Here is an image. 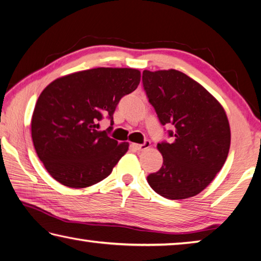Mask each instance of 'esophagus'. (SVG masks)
<instances>
[{"instance_id":"esophagus-1","label":"esophagus","mask_w":261,"mask_h":261,"mask_svg":"<svg viewBox=\"0 0 261 261\" xmlns=\"http://www.w3.org/2000/svg\"><path fill=\"white\" fill-rule=\"evenodd\" d=\"M132 147L135 148L136 150H145V149H147V148H149L150 147V142L148 141V140H146L144 144H141V145H139V144H132Z\"/></svg>"}]
</instances>
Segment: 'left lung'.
<instances>
[{
	"label": "left lung",
	"mask_w": 261,
	"mask_h": 261,
	"mask_svg": "<svg viewBox=\"0 0 261 261\" xmlns=\"http://www.w3.org/2000/svg\"><path fill=\"white\" fill-rule=\"evenodd\" d=\"M149 103L172 142L157 144L160 171L147 176L152 190L172 200L187 199L208 187L225 163L231 130L225 111L209 91L177 70L142 72Z\"/></svg>",
	"instance_id": "8db88e82"
}]
</instances>
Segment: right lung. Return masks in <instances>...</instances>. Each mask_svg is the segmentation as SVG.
I'll list each match as a JSON object with an SVG mask.
<instances>
[{
    "mask_svg": "<svg viewBox=\"0 0 261 261\" xmlns=\"http://www.w3.org/2000/svg\"><path fill=\"white\" fill-rule=\"evenodd\" d=\"M140 71L96 68L52 81L39 95L32 117V138L39 160L56 181L87 188L109 176L129 149L98 122L113 114L122 97L137 89ZM112 127L110 126L111 130Z\"/></svg>",
    "mask_w": 261,
    "mask_h": 261,
    "instance_id": "right-lung-1",
    "label": "right lung"
}]
</instances>
